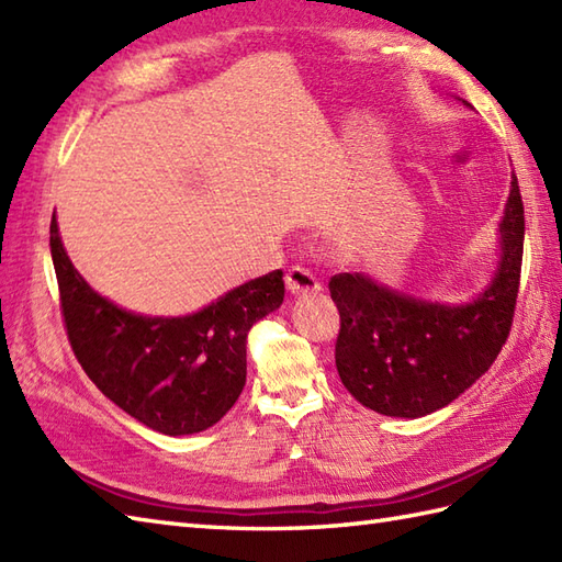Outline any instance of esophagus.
Here are the masks:
<instances>
[{
  "instance_id": "obj_1",
  "label": "esophagus",
  "mask_w": 562,
  "mask_h": 562,
  "mask_svg": "<svg viewBox=\"0 0 562 562\" xmlns=\"http://www.w3.org/2000/svg\"><path fill=\"white\" fill-rule=\"evenodd\" d=\"M284 284H288L290 294L302 296V294H318L321 292V282L316 280L314 272H308L306 268L294 266L290 272L284 274Z\"/></svg>"
}]
</instances>
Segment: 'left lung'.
<instances>
[{
	"label": "left lung",
	"instance_id": "obj_1",
	"mask_svg": "<svg viewBox=\"0 0 562 562\" xmlns=\"http://www.w3.org/2000/svg\"><path fill=\"white\" fill-rule=\"evenodd\" d=\"M524 254V202L517 176L499 222V260L487 288L465 304L415 300L364 272L328 282L340 312L336 367L364 408L423 417L475 384L509 336Z\"/></svg>",
	"mask_w": 562,
	"mask_h": 562
}]
</instances>
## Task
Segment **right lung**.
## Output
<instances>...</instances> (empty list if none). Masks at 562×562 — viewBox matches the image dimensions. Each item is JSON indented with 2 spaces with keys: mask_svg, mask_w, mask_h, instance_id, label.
I'll use <instances>...</instances> for the list:
<instances>
[{
  "mask_svg": "<svg viewBox=\"0 0 562 562\" xmlns=\"http://www.w3.org/2000/svg\"><path fill=\"white\" fill-rule=\"evenodd\" d=\"M50 254L71 350L105 398L161 435H195L220 423L246 384V338L280 308L282 270L238 284L178 318L125 312L71 266L57 220Z\"/></svg>",
  "mask_w": 562,
  "mask_h": 562,
  "instance_id": "1",
  "label": "right lung"
}]
</instances>
